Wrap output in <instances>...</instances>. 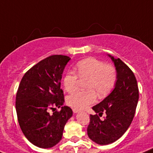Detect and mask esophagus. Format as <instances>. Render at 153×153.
Here are the masks:
<instances>
[{
    "instance_id": "obj_1",
    "label": "esophagus",
    "mask_w": 153,
    "mask_h": 153,
    "mask_svg": "<svg viewBox=\"0 0 153 153\" xmlns=\"http://www.w3.org/2000/svg\"><path fill=\"white\" fill-rule=\"evenodd\" d=\"M72 111H73V112L75 113V114H76V113H78V112H79V110L75 109V108H73V109H72Z\"/></svg>"
}]
</instances>
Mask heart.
Here are the masks:
<instances>
[{"label":"heart","mask_w":153,"mask_h":153,"mask_svg":"<svg viewBox=\"0 0 153 153\" xmlns=\"http://www.w3.org/2000/svg\"><path fill=\"white\" fill-rule=\"evenodd\" d=\"M77 75L71 71H67L63 78V85L67 92L77 90L81 78H89L86 91H77L68 96L67 103L75 109L82 110L95 102L97 91L100 96L109 93L115 86L117 80L116 68L96 58H87L76 64Z\"/></svg>","instance_id":"b5f03b06"}]
</instances>
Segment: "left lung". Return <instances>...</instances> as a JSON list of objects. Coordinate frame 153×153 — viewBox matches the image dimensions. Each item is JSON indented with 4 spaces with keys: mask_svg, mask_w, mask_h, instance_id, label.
Wrapping results in <instances>:
<instances>
[{
    "mask_svg": "<svg viewBox=\"0 0 153 153\" xmlns=\"http://www.w3.org/2000/svg\"><path fill=\"white\" fill-rule=\"evenodd\" d=\"M117 73L115 88L104 100L92 109L87 131L89 138L100 145L112 143L120 138L133 121L139 100V88L134 74L120 59L109 56ZM103 112L107 116L100 119Z\"/></svg>",
    "mask_w": 153,
    "mask_h": 153,
    "instance_id": "1",
    "label": "left lung"
}]
</instances>
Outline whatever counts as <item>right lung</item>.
<instances>
[{
	"label": "right lung",
	"mask_w": 153,
	"mask_h": 153,
	"mask_svg": "<svg viewBox=\"0 0 153 153\" xmlns=\"http://www.w3.org/2000/svg\"><path fill=\"white\" fill-rule=\"evenodd\" d=\"M70 59L67 56L53 55L41 60L24 74L16 92V111L20 129L31 143L40 148L56 145L72 116L69 107H62L65 101L62 74ZM56 106L61 110L55 111ZM50 109L53 111L52 114L48 113Z\"/></svg>",
	"instance_id": "1"
}]
</instances>
